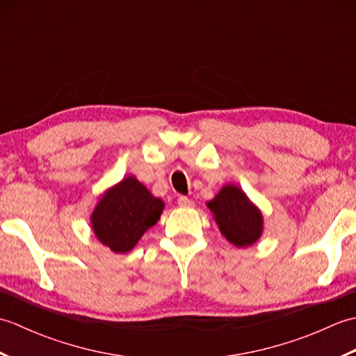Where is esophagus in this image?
Masks as SVG:
<instances>
[{"instance_id": "esophagus-1", "label": "esophagus", "mask_w": 356, "mask_h": 356, "mask_svg": "<svg viewBox=\"0 0 356 356\" xmlns=\"http://www.w3.org/2000/svg\"><path fill=\"white\" fill-rule=\"evenodd\" d=\"M177 203H179V207H182V208H190V207H193V200L185 197V195H180V197L177 199Z\"/></svg>"}]
</instances>
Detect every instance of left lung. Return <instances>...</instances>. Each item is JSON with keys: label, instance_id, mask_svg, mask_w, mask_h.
Listing matches in <instances>:
<instances>
[{"label": "left lung", "instance_id": "obj_1", "mask_svg": "<svg viewBox=\"0 0 356 356\" xmlns=\"http://www.w3.org/2000/svg\"><path fill=\"white\" fill-rule=\"evenodd\" d=\"M222 236L236 248L255 245L263 234V214L240 186L228 184L207 202Z\"/></svg>", "mask_w": 356, "mask_h": 356}]
</instances>
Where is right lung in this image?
Returning <instances> with one entry per match:
<instances>
[{
	"instance_id": "1",
	"label": "right lung",
	"mask_w": 356,
	"mask_h": 356,
	"mask_svg": "<svg viewBox=\"0 0 356 356\" xmlns=\"http://www.w3.org/2000/svg\"><path fill=\"white\" fill-rule=\"evenodd\" d=\"M163 208V200L154 197L130 174L101 195L90 216V223L102 245L115 254H125L157 223Z\"/></svg>"
}]
</instances>
